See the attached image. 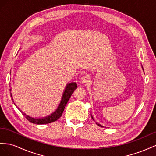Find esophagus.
Segmentation results:
<instances>
[{"instance_id":"esophagus-1","label":"esophagus","mask_w":156,"mask_h":156,"mask_svg":"<svg viewBox=\"0 0 156 156\" xmlns=\"http://www.w3.org/2000/svg\"><path fill=\"white\" fill-rule=\"evenodd\" d=\"M90 82V77L88 75L83 76L81 78V82L87 83Z\"/></svg>"}]
</instances>
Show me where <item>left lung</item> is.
Masks as SVG:
<instances>
[{"instance_id":"obj_1","label":"left lung","mask_w":156,"mask_h":156,"mask_svg":"<svg viewBox=\"0 0 156 156\" xmlns=\"http://www.w3.org/2000/svg\"><path fill=\"white\" fill-rule=\"evenodd\" d=\"M91 118L93 119V121H95V120H94V119H93V116H92V115H91ZM95 122L96 123V124H97V125H98V126H99V127H103V126H101V125H100V124H99V123H97V122Z\"/></svg>"}]
</instances>
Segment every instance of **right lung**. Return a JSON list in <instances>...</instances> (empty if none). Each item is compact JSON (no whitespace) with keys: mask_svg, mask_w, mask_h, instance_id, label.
<instances>
[{"mask_svg":"<svg viewBox=\"0 0 156 156\" xmlns=\"http://www.w3.org/2000/svg\"><path fill=\"white\" fill-rule=\"evenodd\" d=\"M76 88H77V85H76V83L74 82L68 84V85L66 86L65 90L64 91L63 97H62V100L61 101L58 108L56 110L55 112H53L51 115H49V116H48L46 118H41V119L33 118L32 117L29 116V115H26V114H25L23 112H22V111L18 107H17V108L20 110V112L22 113V114H23L26 118V119H27L28 121L30 122V123H33L34 124H38V125H41V124H47V123H51L53 122H55L62 115V114H63V110L65 109V107L66 103H67V102L69 101L71 95L73 94V93ZM10 90L11 91V90ZM10 95H11V97H12L11 93H10ZM12 100H13V99H12ZM14 105H15V103H14Z\"/></svg>","mask_w":156,"mask_h":156,"instance_id":"right-lung-1","label":"right lung"}]
</instances>
